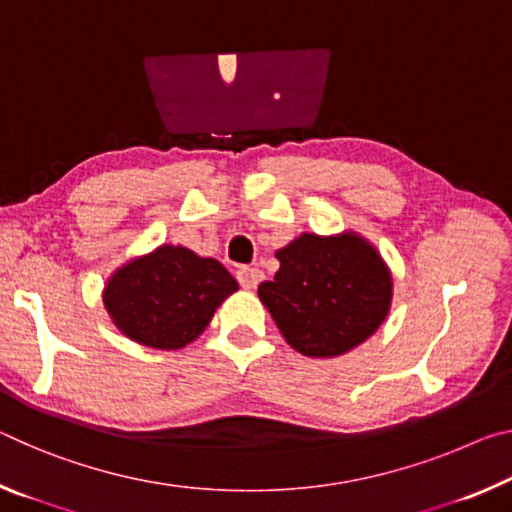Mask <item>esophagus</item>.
<instances>
[{
  "instance_id": "1",
  "label": "esophagus",
  "mask_w": 512,
  "mask_h": 512,
  "mask_svg": "<svg viewBox=\"0 0 512 512\" xmlns=\"http://www.w3.org/2000/svg\"><path fill=\"white\" fill-rule=\"evenodd\" d=\"M264 273L259 269H250V266H241L237 271V280L243 289H255L259 282H262Z\"/></svg>"
}]
</instances>
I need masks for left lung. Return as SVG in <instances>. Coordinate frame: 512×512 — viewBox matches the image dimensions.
<instances>
[{"instance_id": "left-lung-1", "label": "left lung", "mask_w": 512, "mask_h": 512, "mask_svg": "<svg viewBox=\"0 0 512 512\" xmlns=\"http://www.w3.org/2000/svg\"><path fill=\"white\" fill-rule=\"evenodd\" d=\"M275 257L280 269L257 294L298 353L335 358L369 339L385 321L392 275L376 248L358 234H300Z\"/></svg>"}]
</instances>
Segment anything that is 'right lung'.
Wrapping results in <instances>:
<instances>
[{"mask_svg": "<svg viewBox=\"0 0 512 512\" xmlns=\"http://www.w3.org/2000/svg\"><path fill=\"white\" fill-rule=\"evenodd\" d=\"M237 289L218 259L198 257L184 246H159L113 273L102 298L125 337L175 351L191 344Z\"/></svg>", "mask_w": 512, "mask_h": 512, "instance_id": "right-lung-1", "label": "right lung"}]
</instances>
